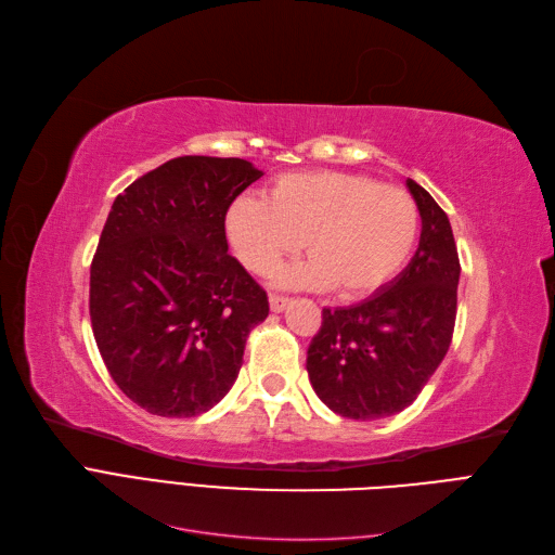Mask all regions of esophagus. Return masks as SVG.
I'll return each mask as SVG.
<instances>
[{"label":"esophagus","mask_w":555,"mask_h":555,"mask_svg":"<svg viewBox=\"0 0 555 555\" xmlns=\"http://www.w3.org/2000/svg\"><path fill=\"white\" fill-rule=\"evenodd\" d=\"M288 304H291L288 297H283V295H270V309H272L274 313H281L285 307H288Z\"/></svg>","instance_id":"obj_1"}]
</instances>
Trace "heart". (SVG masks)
Segmentation results:
<instances>
[{
    "instance_id": "obj_1",
    "label": "heart",
    "mask_w": 555,
    "mask_h": 555,
    "mask_svg": "<svg viewBox=\"0 0 555 555\" xmlns=\"http://www.w3.org/2000/svg\"><path fill=\"white\" fill-rule=\"evenodd\" d=\"M420 211L397 186L371 177L309 170L272 182L267 198L240 195L225 211V235L248 270L270 276L304 248L311 260L279 274L281 285L362 297L395 276L417 242Z\"/></svg>"
}]
</instances>
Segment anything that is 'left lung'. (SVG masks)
Listing matches in <instances>:
<instances>
[{"label":"left lung","mask_w":555,"mask_h":555,"mask_svg":"<svg viewBox=\"0 0 555 555\" xmlns=\"http://www.w3.org/2000/svg\"><path fill=\"white\" fill-rule=\"evenodd\" d=\"M422 217L405 270L360 304L323 309L307 352L309 380L336 415L371 422L417 399L452 344L461 264L452 225L431 193L408 180Z\"/></svg>","instance_id":"1"}]
</instances>
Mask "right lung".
<instances>
[{
	"instance_id": "1",
	"label": "right lung",
	"mask_w": 555,
	"mask_h": 555,
	"mask_svg": "<svg viewBox=\"0 0 555 555\" xmlns=\"http://www.w3.org/2000/svg\"><path fill=\"white\" fill-rule=\"evenodd\" d=\"M244 158L177 156L119 193L89 270L113 380L158 417H195L235 385L267 293L228 254L225 211L260 180Z\"/></svg>"
}]
</instances>
